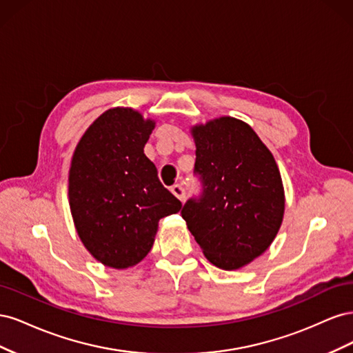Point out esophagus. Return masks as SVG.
<instances>
[{
    "label": "esophagus",
    "mask_w": 353,
    "mask_h": 353,
    "mask_svg": "<svg viewBox=\"0 0 353 353\" xmlns=\"http://www.w3.org/2000/svg\"><path fill=\"white\" fill-rule=\"evenodd\" d=\"M170 191H172V194L176 196L181 201L185 200V190H184V187L181 185V184L172 185V187H170Z\"/></svg>",
    "instance_id": "34e87169"
}]
</instances>
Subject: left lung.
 Masks as SVG:
<instances>
[{
  "instance_id": "obj_1",
  "label": "left lung",
  "mask_w": 353,
  "mask_h": 353,
  "mask_svg": "<svg viewBox=\"0 0 353 353\" xmlns=\"http://www.w3.org/2000/svg\"><path fill=\"white\" fill-rule=\"evenodd\" d=\"M199 196L181 215L206 258L239 270L275 239L284 215V190L274 156L252 128L219 117L193 128Z\"/></svg>"
}]
</instances>
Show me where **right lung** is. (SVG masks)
Here are the masks:
<instances>
[{
  "instance_id": "right-lung-1",
  "label": "right lung",
  "mask_w": 353,
  "mask_h": 353,
  "mask_svg": "<svg viewBox=\"0 0 353 353\" xmlns=\"http://www.w3.org/2000/svg\"><path fill=\"white\" fill-rule=\"evenodd\" d=\"M153 128V121L132 109H110L88 128L72 159L69 203L74 227L88 252L110 268L143 261L159 221L183 206L144 154Z\"/></svg>"
}]
</instances>
